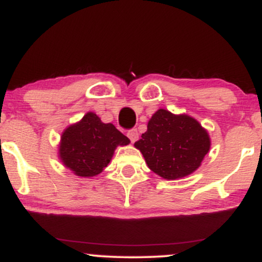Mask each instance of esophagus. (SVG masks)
<instances>
[{"instance_id":"esophagus-1","label":"esophagus","mask_w":262,"mask_h":262,"mask_svg":"<svg viewBox=\"0 0 262 262\" xmlns=\"http://www.w3.org/2000/svg\"><path fill=\"white\" fill-rule=\"evenodd\" d=\"M127 135H128L129 139H130L132 143H135V141L138 140V138H139V134H138L137 129H132V130H129Z\"/></svg>"}]
</instances>
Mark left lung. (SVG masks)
I'll use <instances>...</instances> for the list:
<instances>
[{
    "mask_svg": "<svg viewBox=\"0 0 262 262\" xmlns=\"http://www.w3.org/2000/svg\"><path fill=\"white\" fill-rule=\"evenodd\" d=\"M134 146L152 172L165 180L191 175L210 149L208 132L188 114H173L160 108L148 122V130Z\"/></svg>",
    "mask_w": 262,
    "mask_h": 262,
    "instance_id": "8db88e82",
    "label": "left lung"
}]
</instances>
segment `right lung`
I'll return each instance as SVG.
<instances>
[{
    "instance_id": "add662e5",
    "label": "right lung",
    "mask_w": 262,
    "mask_h": 262,
    "mask_svg": "<svg viewBox=\"0 0 262 262\" xmlns=\"http://www.w3.org/2000/svg\"><path fill=\"white\" fill-rule=\"evenodd\" d=\"M130 140L112 123H103L93 112L69 125L59 143V159L76 176L100 175L112 160L117 146L128 145Z\"/></svg>"
}]
</instances>
